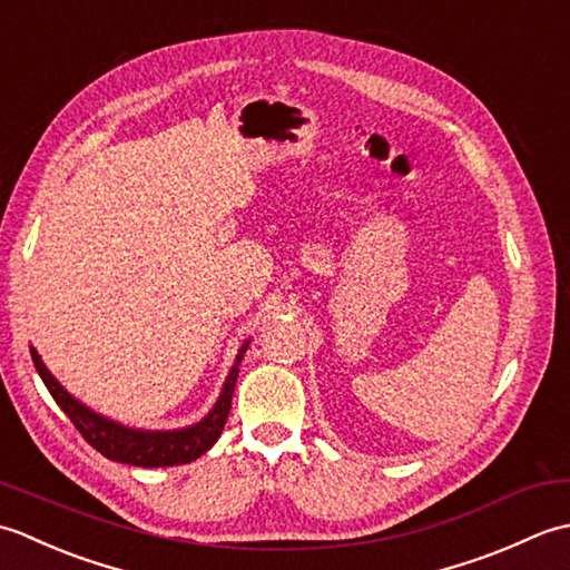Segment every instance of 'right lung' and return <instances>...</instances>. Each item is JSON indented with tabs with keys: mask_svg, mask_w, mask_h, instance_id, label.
<instances>
[{
	"mask_svg": "<svg viewBox=\"0 0 570 570\" xmlns=\"http://www.w3.org/2000/svg\"><path fill=\"white\" fill-rule=\"evenodd\" d=\"M247 347L249 341L239 345L233 367H229L223 382L220 396H217V402L213 404L208 414L200 421L190 423V426L166 431L125 426V423L100 414V411H95L85 402H80L78 396H72L66 386L53 377V372L43 365V360L36 347H31V360L36 365V372H39V377L46 384V390L56 399V404L66 411L72 426L82 433V439L88 441L95 451H100L105 458L115 460V463L139 468H168L186 465L190 460H198L205 451H210L217 439H220L229 406H233L239 362L245 357Z\"/></svg>",
	"mask_w": 570,
	"mask_h": 570,
	"instance_id": "right-lung-1",
	"label": "right lung"
}]
</instances>
